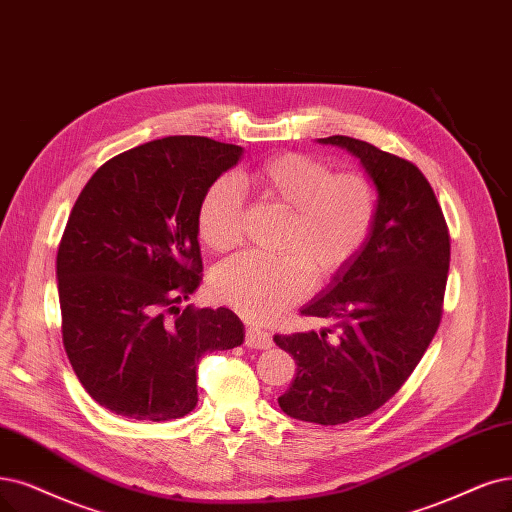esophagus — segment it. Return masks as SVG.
Listing matches in <instances>:
<instances>
[{
	"label": "esophagus",
	"instance_id": "esophagus-1",
	"mask_svg": "<svg viewBox=\"0 0 512 512\" xmlns=\"http://www.w3.org/2000/svg\"><path fill=\"white\" fill-rule=\"evenodd\" d=\"M244 344L249 348H255V350H268V348H272V335L255 325H249L246 327Z\"/></svg>",
	"mask_w": 512,
	"mask_h": 512
}]
</instances>
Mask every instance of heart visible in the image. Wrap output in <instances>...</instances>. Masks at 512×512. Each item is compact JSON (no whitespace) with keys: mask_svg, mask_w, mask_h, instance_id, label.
Segmentation results:
<instances>
[{"mask_svg":"<svg viewBox=\"0 0 512 512\" xmlns=\"http://www.w3.org/2000/svg\"><path fill=\"white\" fill-rule=\"evenodd\" d=\"M242 183L261 202L285 211L276 242L280 255L240 253L213 270V295L249 318H270L301 299L313 272L329 280L363 251L380 198L363 170H337L325 160L285 151L253 166ZM244 198L230 179L206 187L198 206V234L211 251H230L240 240Z\"/></svg>","mask_w":512,"mask_h":512,"instance_id":"b5f03b06","label":"heart"}]
</instances>
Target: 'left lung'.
<instances>
[{"mask_svg":"<svg viewBox=\"0 0 512 512\" xmlns=\"http://www.w3.org/2000/svg\"><path fill=\"white\" fill-rule=\"evenodd\" d=\"M318 141L361 158L380 198L363 251L301 310L331 327L274 335L297 363L280 409L337 426L380 409L422 361L441 325L451 244L441 204L413 162L344 135Z\"/></svg>","mask_w":512,"mask_h":512,"instance_id":"1","label":"left lung"}]
</instances>
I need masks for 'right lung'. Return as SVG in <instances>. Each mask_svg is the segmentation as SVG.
I'll use <instances>...</instances> for the list:
<instances>
[{"label":"right lung","instance_id":"right-lung-1","mask_svg":"<svg viewBox=\"0 0 512 512\" xmlns=\"http://www.w3.org/2000/svg\"><path fill=\"white\" fill-rule=\"evenodd\" d=\"M242 147L164 137L107 160L73 204L56 253L61 331L80 384L130 420H177L198 403L206 352L244 342L227 308H179L202 280L198 206Z\"/></svg>","mask_w":512,"mask_h":512}]
</instances>
